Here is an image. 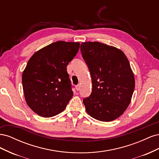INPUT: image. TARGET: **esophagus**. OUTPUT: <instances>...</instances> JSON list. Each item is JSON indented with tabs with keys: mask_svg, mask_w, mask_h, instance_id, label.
<instances>
[{
	"mask_svg": "<svg viewBox=\"0 0 159 159\" xmlns=\"http://www.w3.org/2000/svg\"><path fill=\"white\" fill-rule=\"evenodd\" d=\"M75 89L77 91H79L80 89V85H78L75 86Z\"/></svg>",
	"mask_w": 159,
	"mask_h": 159,
	"instance_id": "34e87169",
	"label": "esophagus"
}]
</instances>
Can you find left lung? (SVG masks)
Masks as SVG:
<instances>
[{"instance_id": "8db88e82", "label": "left lung", "mask_w": 159, "mask_h": 159, "mask_svg": "<svg viewBox=\"0 0 159 159\" xmlns=\"http://www.w3.org/2000/svg\"><path fill=\"white\" fill-rule=\"evenodd\" d=\"M80 49L92 81V92L83 100L86 112L101 121H111L131 102L135 81L123 52L98 42H82Z\"/></svg>"}]
</instances>
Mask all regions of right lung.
<instances>
[{"label": "right lung", "instance_id": "right-lung-1", "mask_svg": "<svg viewBox=\"0 0 159 159\" xmlns=\"http://www.w3.org/2000/svg\"><path fill=\"white\" fill-rule=\"evenodd\" d=\"M79 42L57 41L36 52L22 75L27 105L43 117L60 113L73 96L67 66L78 52Z\"/></svg>", "mask_w": 159, "mask_h": 159}]
</instances>
